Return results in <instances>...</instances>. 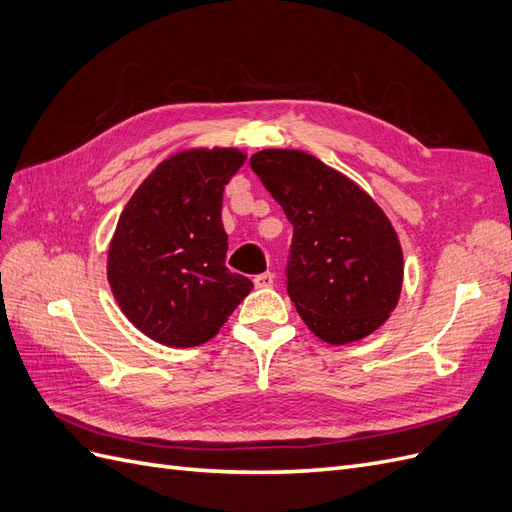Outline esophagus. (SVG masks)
<instances>
[{"label": "esophagus", "instance_id": "34e87169", "mask_svg": "<svg viewBox=\"0 0 512 512\" xmlns=\"http://www.w3.org/2000/svg\"><path fill=\"white\" fill-rule=\"evenodd\" d=\"M273 273L271 271H267V273H260V275H256L254 277V286L256 288H271L273 286Z\"/></svg>", "mask_w": 512, "mask_h": 512}]
</instances>
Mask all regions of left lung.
<instances>
[{
  "label": "left lung",
  "mask_w": 512,
  "mask_h": 512,
  "mask_svg": "<svg viewBox=\"0 0 512 512\" xmlns=\"http://www.w3.org/2000/svg\"><path fill=\"white\" fill-rule=\"evenodd\" d=\"M250 166L294 228L286 288L309 331L342 346L382 327L399 301L404 252L376 200L305 151L262 149Z\"/></svg>",
  "instance_id": "left-lung-1"
}]
</instances>
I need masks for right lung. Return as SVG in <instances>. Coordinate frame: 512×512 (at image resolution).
Instances as JSON below:
<instances>
[{
  "instance_id": "right-lung-1",
  "label": "right lung",
  "mask_w": 512,
  "mask_h": 512,
  "mask_svg": "<svg viewBox=\"0 0 512 512\" xmlns=\"http://www.w3.org/2000/svg\"><path fill=\"white\" fill-rule=\"evenodd\" d=\"M243 162L235 147L175 153L121 211L108 247V284L121 312L153 342H209L254 288L224 265V185Z\"/></svg>"
}]
</instances>
